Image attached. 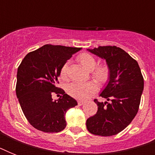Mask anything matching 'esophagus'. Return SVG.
<instances>
[{"mask_svg":"<svg viewBox=\"0 0 155 155\" xmlns=\"http://www.w3.org/2000/svg\"><path fill=\"white\" fill-rule=\"evenodd\" d=\"M85 101H78V104H79V105H83Z\"/></svg>","mask_w":155,"mask_h":155,"instance_id":"34e87169","label":"esophagus"}]
</instances>
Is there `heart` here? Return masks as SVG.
I'll return each mask as SVG.
<instances>
[{
  "mask_svg": "<svg viewBox=\"0 0 155 155\" xmlns=\"http://www.w3.org/2000/svg\"><path fill=\"white\" fill-rule=\"evenodd\" d=\"M77 60L83 68L87 71H92V75L94 79L100 83L105 82L109 75V70L107 66L100 65L96 67L97 60L90 54H80L77 57ZM68 71V63L63 64L60 70V77L66 79ZM97 85L95 82L90 81L87 83H73L68 86V92L69 95L76 99H87L92 94L97 91Z\"/></svg>",
  "mask_w": 155,
  "mask_h": 155,
  "instance_id": "1",
  "label": "heart"
}]
</instances>
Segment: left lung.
Listing matches in <instances>:
<instances>
[{
	"instance_id": "1",
	"label": "left lung",
	"mask_w": 155,
	"mask_h": 155,
	"mask_svg": "<svg viewBox=\"0 0 155 155\" xmlns=\"http://www.w3.org/2000/svg\"><path fill=\"white\" fill-rule=\"evenodd\" d=\"M87 51L104 59L109 70L108 81L100 96L97 113L86 121L91 134L108 137L117 134L130 125L139 108L144 80L136 60L120 47H99ZM109 101V102H108Z\"/></svg>"
}]
</instances>
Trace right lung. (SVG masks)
<instances>
[{
    "label": "right lung",
    "instance_id": "obj_1",
    "mask_svg": "<svg viewBox=\"0 0 155 155\" xmlns=\"http://www.w3.org/2000/svg\"><path fill=\"white\" fill-rule=\"evenodd\" d=\"M81 48L44 45L28 53L18 68L16 94L21 108L33 127L58 133L67 125V111L77 101L56 87L61 68ZM54 92L63 97L54 101Z\"/></svg>",
    "mask_w": 155,
    "mask_h": 155
}]
</instances>
